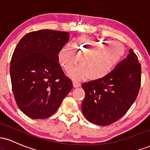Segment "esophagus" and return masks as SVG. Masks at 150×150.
I'll list each match as a JSON object with an SVG mask.
<instances>
[{
  "label": "esophagus",
  "mask_w": 150,
  "mask_h": 150,
  "mask_svg": "<svg viewBox=\"0 0 150 150\" xmlns=\"http://www.w3.org/2000/svg\"><path fill=\"white\" fill-rule=\"evenodd\" d=\"M81 85L80 82H77V81H74L73 82V86L75 87H79Z\"/></svg>",
  "instance_id": "1"
}]
</instances>
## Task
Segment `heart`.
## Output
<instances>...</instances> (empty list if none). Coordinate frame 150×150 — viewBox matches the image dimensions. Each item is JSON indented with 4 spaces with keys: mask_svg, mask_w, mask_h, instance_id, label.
<instances>
[{
    "mask_svg": "<svg viewBox=\"0 0 150 150\" xmlns=\"http://www.w3.org/2000/svg\"><path fill=\"white\" fill-rule=\"evenodd\" d=\"M70 46H65L58 53V61L67 73H71L79 59L80 66L71 76L75 80L87 77L97 80L106 77L125 54L120 43L108 44L104 39L81 37L74 39Z\"/></svg>",
    "mask_w": 150,
    "mask_h": 150,
    "instance_id": "heart-1",
    "label": "heart"
}]
</instances>
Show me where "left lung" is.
I'll list each match as a JSON object with an SVG mask.
<instances>
[{
	"mask_svg": "<svg viewBox=\"0 0 150 150\" xmlns=\"http://www.w3.org/2000/svg\"><path fill=\"white\" fill-rule=\"evenodd\" d=\"M141 65L132 49L111 73L103 78L82 83L85 97L83 115L91 123L106 126L122 118L138 95Z\"/></svg>",
	"mask_w": 150,
	"mask_h": 150,
	"instance_id": "1",
	"label": "left lung"
}]
</instances>
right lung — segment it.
Returning a JSON list of instances; mask_svg holds the SVG:
<instances>
[{
	"mask_svg": "<svg viewBox=\"0 0 150 150\" xmlns=\"http://www.w3.org/2000/svg\"><path fill=\"white\" fill-rule=\"evenodd\" d=\"M69 35L51 30L32 32L15 47L10 66L12 89L19 108L30 118L52 116L73 89L58 58Z\"/></svg>",
	"mask_w": 150,
	"mask_h": 150,
	"instance_id": "1",
	"label": "right lung"
}]
</instances>
